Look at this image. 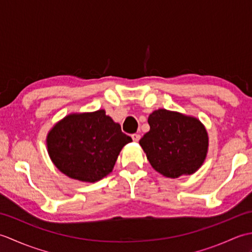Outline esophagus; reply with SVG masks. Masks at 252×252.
<instances>
[{
    "label": "esophagus",
    "mask_w": 252,
    "mask_h": 252,
    "mask_svg": "<svg viewBox=\"0 0 252 252\" xmlns=\"http://www.w3.org/2000/svg\"><path fill=\"white\" fill-rule=\"evenodd\" d=\"M140 138H141L140 134H136V133H135V134H132V140L134 142H138V141H140Z\"/></svg>",
    "instance_id": "34e87169"
}]
</instances>
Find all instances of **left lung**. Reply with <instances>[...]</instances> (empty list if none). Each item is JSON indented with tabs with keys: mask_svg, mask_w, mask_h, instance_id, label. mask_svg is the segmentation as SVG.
I'll return each mask as SVG.
<instances>
[{
	"mask_svg": "<svg viewBox=\"0 0 252 252\" xmlns=\"http://www.w3.org/2000/svg\"><path fill=\"white\" fill-rule=\"evenodd\" d=\"M148 125L151 130L140 145L157 172L175 179L200 168L208 152V134L199 120L158 109L149 115Z\"/></svg>",
	"mask_w": 252,
	"mask_h": 252,
	"instance_id": "1",
	"label": "left lung"
}]
</instances>
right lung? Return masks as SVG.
I'll return each mask as SVG.
<instances>
[{"mask_svg": "<svg viewBox=\"0 0 252 252\" xmlns=\"http://www.w3.org/2000/svg\"><path fill=\"white\" fill-rule=\"evenodd\" d=\"M132 138L105 110L63 118L47 135V151L57 169L82 182L99 181L110 173L122 147Z\"/></svg>", "mask_w": 252, "mask_h": 252, "instance_id": "right-lung-1", "label": "right lung"}]
</instances>
